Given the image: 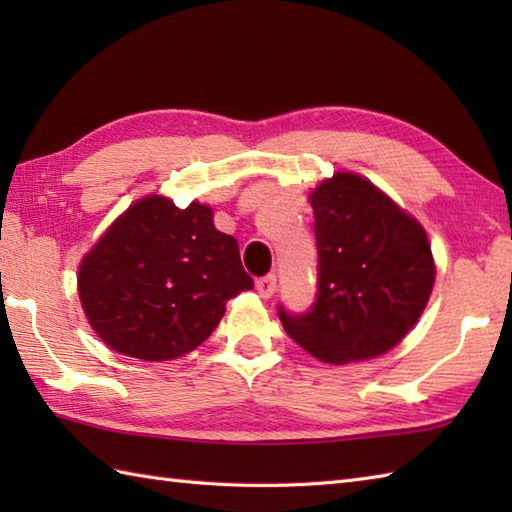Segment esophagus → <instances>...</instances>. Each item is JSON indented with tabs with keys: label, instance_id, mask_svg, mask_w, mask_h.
<instances>
[{
	"label": "esophagus",
	"instance_id": "1",
	"mask_svg": "<svg viewBox=\"0 0 512 512\" xmlns=\"http://www.w3.org/2000/svg\"><path fill=\"white\" fill-rule=\"evenodd\" d=\"M255 290H257V295L262 297V299H270V297L275 295V290H277V277L275 275L262 277L255 284Z\"/></svg>",
	"mask_w": 512,
	"mask_h": 512
}]
</instances>
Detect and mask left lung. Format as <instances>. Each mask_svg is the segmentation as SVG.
<instances>
[{
	"label": "left lung",
	"mask_w": 512,
	"mask_h": 512,
	"mask_svg": "<svg viewBox=\"0 0 512 512\" xmlns=\"http://www.w3.org/2000/svg\"><path fill=\"white\" fill-rule=\"evenodd\" d=\"M319 248L317 301L279 319L288 336L328 365L361 363L396 347L418 323L436 284L422 224L352 171L310 191Z\"/></svg>",
	"instance_id": "8db88e82"
}]
</instances>
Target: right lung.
Instances as JSON below:
<instances>
[{"instance_id": "obj_1", "label": "right lung", "mask_w": 512, "mask_h": 512, "mask_svg": "<svg viewBox=\"0 0 512 512\" xmlns=\"http://www.w3.org/2000/svg\"><path fill=\"white\" fill-rule=\"evenodd\" d=\"M253 288L237 239L213 209L162 193L129 204L83 255L76 290L96 336L140 361H173L217 328L226 301Z\"/></svg>"}]
</instances>
